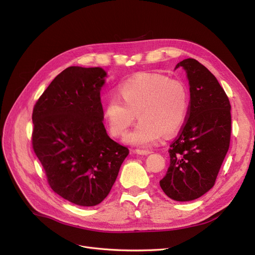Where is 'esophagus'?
I'll return each mask as SVG.
<instances>
[{
    "mask_svg": "<svg viewBox=\"0 0 255 255\" xmlns=\"http://www.w3.org/2000/svg\"><path fill=\"white\" fill-rule=\"evenodd\" d=\"M135 152L136 154H138V155H144V156H146V155H149V154H151V150H149V149H135Z\"/></svg>",
    "mask_w": 255,
    "mask_h": 255,
    "instance_id": "34e87169",
    "label": "esophagus"
}]
</instances>
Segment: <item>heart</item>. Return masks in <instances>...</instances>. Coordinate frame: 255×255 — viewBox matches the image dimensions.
<instances>
[{"label":"heart","mask_w":255,"mask_h":255,"mask_svg":"<svg viewBox=\"0 0 255 255\" xmlns=\"http://www.w3.org/2000/svg\"><path fill=\"white\" fill-rule=\"evenodd\" d=\"M118 98L110 97L104 107L109 133L122 137L133 125L127 143L146 147L156 144L163 135L171 136L185 124L189 111V93L180 80L143 74L126 80L118 87Z\"/></svg>","instance_id":"heart-1"}]
</instances>
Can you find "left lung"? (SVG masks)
Returning a JSON list of instances; mask_svg holds the SVG:
<instances>
[{
  "mask_svg": "<svg viewBox=\"0 0 255 255\" xmlns=\"http://www.w3.org/2000/svg\"><path fill=\"white\" fill-rule=\"evenodd\" d=\"M189 85L188 116L168 150L170 164L160 181L165 195L175 201L196 200L215 185L229 148L231 106L210 71L193 58L183 59Z\"/></svg>",
  "mask_w": 255,
  "mask_h": 255,
  "instance_id": "left-lung-1",
  "label": "left lung"
}]
</instances>
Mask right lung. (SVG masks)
I'll list each match as a JSON object with an SVG mask.
<instances>
[{
	"instance_id": "add662e5",
	"label": "right lung",
	"mask_w": 255,
	"mask_h": 255,
	"mask_svg": "<svg viewBox=\"0 0 255 255\" xmlns=\"http://www.w3.org/2000/svg\"><path fill=\"white\" fill-rule=\"evenodd\" d=\"M106 76L99 67H69L33 109V149L49 185L78 206H95L107 198L128 155L103 124L100 91Z\"/></svg>"
}]
</instances>
